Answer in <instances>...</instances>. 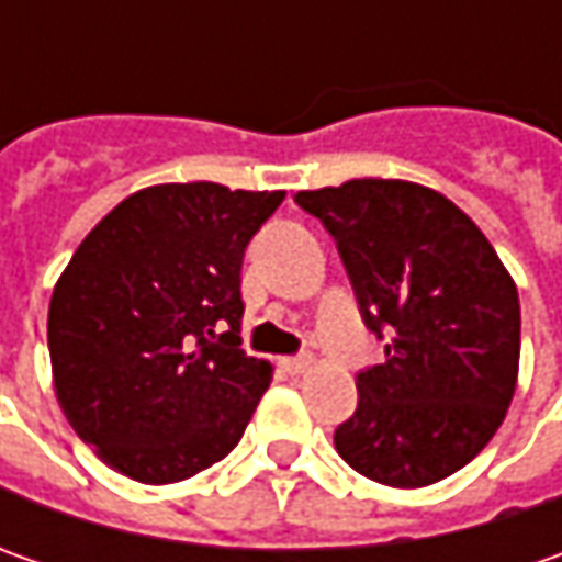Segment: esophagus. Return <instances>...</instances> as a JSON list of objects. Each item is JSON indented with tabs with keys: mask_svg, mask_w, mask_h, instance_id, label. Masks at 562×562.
<instances>
[{
	"mask_svg": "<svg viewBox=\"0 0 562 562\" xmlns=\"http://www.w3.org/2000/svg\"><path fill=\"white\" fill-rule=\"evenodd\" d=\"M278 366H281L288 375H303V372L313 366V357H284Z\"/></svg>",
	"mask_w": 562,
	"mask_h": 562,
	"instance_id": "34e87169",
	"label": "esophagus"
}]
</instances>
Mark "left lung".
<instances>
[{
  "label": "left lung",
  "instance_id": "8db88e82",
  "mask_svg": "<svg viewBox=\"0 0 562 562\" xmlns=\"http://www.w3.org/2000/svg\"><path fill=\"white\" fill-rule=\"evenodd\" d=\"M335 237L384 362L357 375V413L335 431L359 475L435 485L482 453L519 372V293L463 209L428 187L362 178L300 190Z\"/></svg>",
  "mask_w": 562,
  "mask_h": 562
}]
</instances>
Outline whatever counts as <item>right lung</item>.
Wrapping results in <instances>:
<instances>
[{"label":"right lung","instance_id":"obj_1","mask_svg":"<svg viewBox=\"0 0 562 562\" xmlns=\"http://www.w3.org/2000/svg\"><path fill=\"white\" fill-rule=\"evenodd\" d=\"M284 190L212 181L127 196L71 256L49 303L55 397L99 460L171 485L225 460L271 366L240 350V266Z\"/></svg>","mask_w":562,"mask_h":562}]
</instances>
